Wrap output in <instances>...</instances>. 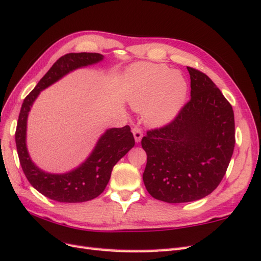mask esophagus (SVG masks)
Instances as JSON below:
<instances>
[{"label": "esophagus", "instance_id": "1", "mask_svg": "<svg viewBox=\"0 0 261 261\" xmlns=\"http://www.w3.org/2000/svg\"><path fill=\"white\" fill-rule=\"evenodd\" d=\"M132 133H133V136H135V140L137 143L141 141V139L143 137V132H142L141 128H139V126H135V128L132 129Z\"/></svg>", "mask_w": 261, "mask_h": 261}]
</instances>
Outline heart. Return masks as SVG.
<instances>
[{
	"label": "heart",
	"instance_id": "b5f03b06",
	"mask_svg": "<svg viewBox=\"0 0 261 261\" xmlns=\"http://www.w3.org/2000/svg\"><path fill=\"white\" fill-rule=\"evenodd\" d=\"M188 83L179 71L164 65L142 63L126 77V98L133 109L144 110L145 121L159 126L169 123L184 107Z\"/></svg>",
	"mask_w": 261,
	"mask_h": 261
}]
</instances>
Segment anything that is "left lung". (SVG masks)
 I'll list each match as a JSON object with an SVG mask.
<instances>
[{
  "instance_id": "1",
  "label": "left lung",
  "mask_w": 261,
  "mask_h": 261,
  "mask_svg": "<svg viewBox=\"0 0 261 261\" xmlns=\"http://www.w3.org/2000/svg\"><path fill=\"white\" fill-rule=\"evenodd\" d=\"M191 99L172 121L142 138L145 189L166 203H186L215 190L235 146L232 107L212 79L188 67Z\"/></svg>"
}]
</instances>
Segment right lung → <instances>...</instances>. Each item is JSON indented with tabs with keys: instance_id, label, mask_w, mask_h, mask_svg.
<instances>
[{
	"instance_id": "right-lung-1",
	"label": "right lung",
	"mask_w": 261,
	"mask_h": 261,
	"mask_svg": "<svg viewBox=\"0 0 261 261\" xmlns=\"http://www.w3.org/2000/svg\"><path fill=\"white\" fill-rule=\"evenodd\" d=\"M98 53H69L53 65L36 87L24 99L15 131L17 154L22 170L33 188L41 194L61 203L87 202L99 196L108 184L113 166L135 146L129 125L107 130L100 137L89 158L77 169L65 174H50L33 163L26 148V123L31 107L39 92L69 71L101 62Z\"/></svg>"
}]
</instances>
